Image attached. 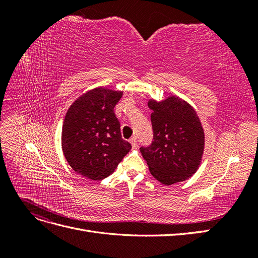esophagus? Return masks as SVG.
I'll return each instance as SVG.
<instances>
[{"label": "esophagus", "mask_w": 258, "mask_h": 258, "mask_svg": "<svg viewBox=\"0 0 258 258\" xmlns=\"http://www.w3.org/2000/svg\"><path fill=\"white\" fill-rule=\"evenodd\" d=\"M130 143H131L132 147H137V145H138V140H137V138H136V137H132V138L130 139Z\"/></svg>", "instance_id": "esophagus-1"}]
</instances>
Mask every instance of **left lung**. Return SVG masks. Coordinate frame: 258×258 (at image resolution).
I'll use <instances>...</instances> for the list:
<instances>
[{
	"label": "left lung",
	"mask_w": 258,
	"mask_h": 258,
	"mask_svg": "<svg viewBox=\"0 0 258 258\" xmlns=\"http://www.w3.org/2000/svg\"><path fill=\"white\" fill-rule=\"evenodd\" d=\"M153 141L140 151L152 175L165 185L185 181L196 172L205 146L199 117L184 100L170 97L148 101Z\"/></svg>",
	"instance_id": "obj_1"
}]
</instances>
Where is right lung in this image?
I'll return each instance as SVG.
<instances>
[{"label": "right lung", "instance_id": "add662e5", "mask_svg": "<svg viewBox=\"0 0 258 258\" xmlns=\"http://www.w3.org/2000/svg\"><path fill=\"white\" fill-rule=\"evenodd\" d=\"M121 97V91L100 87L70 106L62 127V151L75 172L100 181L114 172L131 150L114 113Z\"/></svg>", "mask_w": 258, "mask_h": 258}]
</instances>
